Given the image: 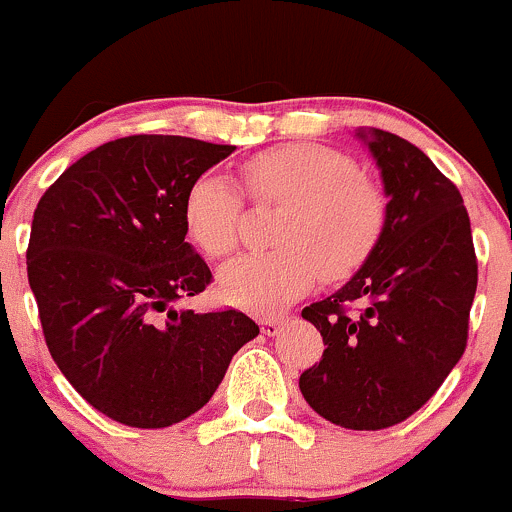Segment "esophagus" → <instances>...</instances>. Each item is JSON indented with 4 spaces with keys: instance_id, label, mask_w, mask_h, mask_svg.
Here are the masks:
<instances>
[{
    "instance_id": "esophagus-1",
    "label": "esophagus",
    "mask_w": 512,
    "mask_h": 512,
    "mask_svg": "<svg viewBox=\"0 0 512 512\" xmlns=\"http://www.w3.org/2000/svg\"><path fill=\"white\" fill-rule=\"evenodd\" d=\"M281 326H283V318H273V316L261 318V333H266V336H276V333L281 331Z\"/></svg>"
}]
</instances>
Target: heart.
Returning <instances> with one entry per match:
<instances>
[{"mask_svg": "<svg viewBox=\"0 0 512 512\" xmlns=\"http://www.w3.org/2000/svg\"><path fill=\"white\" fill-rule=\"evenodd\" d=\"M239 184L254 204L281 206L271 236L276 251L241 256L219 273V296L258 316L301 298L321 273L326 281L356 273L386 229L383 189L331 146H273L241 164ZM241 214L239 189L214 171L191 181L181 206L191 244L209 258L236 249Z\"/></svg>", "mask_w": 512, "mask_h": 512, "instance_id": "b5f03b06", "label": "heart"}]
</instances>
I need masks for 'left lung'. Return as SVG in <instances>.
Masks as SVG:
<instances>
[{"instance_id": "obj_1", "label": "left lung", "mask_w": 512, "mask_h": 512, "mask_svg": "<svg viewBox=\"0 0 512 512\" xmlns=\"http://www.w3.org/2000/svg\"><path fill=\"white\" fill-rule=\"evenodd\" d=\"M358 136L381 169L386 229L341 291L301 311L326 348L298 388L326 421L381 430L426 406L463 356L478 258L458 186L411 141Z\"/></svg>"}]
</instances>
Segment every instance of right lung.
<instances>
[{
	"instance_id": "obj_1",
	"label": "right lung",
	"mask_w": 512,
	"mask_h": 512,
	"mask_svg": "<svg viewBox=\"0 0 512 512\" xmlns=\"http://www.w3.org/2000/svg\"><path fill=\"white\" fill-rule=\"evenodd\" d=\"M234 149L186 136H124L74 161L34 209L27 273L44 341L79 396L111 421H184L258 336L236 308H176L214 278L184 241V194Z\"/></svg>"
}]
</instances>
